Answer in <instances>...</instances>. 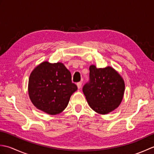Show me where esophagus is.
Returning a JSON list of instances; mask_svg holds the SVG:
<instances>
[{"label": "esophagus", "mask_w": 154, "mask_h": 154, "mask_svg": "<svg viewBox=\"0 0 154 154\" xmlns=\"http://www.w3.org/2000/svg\"><path fill=\"white\" fill-rule=\"evenodd\" d=\"M81 85H82V82H79V83H77V86L78 89H79L81 88Z\"/></svg>", "instance_id": "obj_1"}]
</instances>
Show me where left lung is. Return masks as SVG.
Returning a JSON list of instances; mask_svg holds the SVG:
<instances>
[{
    "label": "left lung",
    "instance_id": "1",
    "mask_svg": "<svg viewBox=\"0 0 154 154\" xmlns=\"http://www.w3.org/2000/svg\"><path fill=\"white\" fill-rule=\"evenodd\" d=\"M90 81L83 92L90 107L100 114H106L119 106L123 99L125 83L122 76L110 66L89 67Z\"/></svg>",
    "mask_w": 154,
    "mask_h": 154
}]
</instances>
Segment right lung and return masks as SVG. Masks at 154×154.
Here are the masks:
<instances>
[{
    "label": "right lung",
    "mask_w": 154,
    "mask_h": 154,
    "mask_svg": "<svg viewBox=\"0 0 154 154\" xmlns=\"http://www.w3.org/2000/svg\"><path fill=\"white\" fill-rule=\"evenodd\" d=\"M28 94L32 104L43 112L56 115L67 107L77 87L71 82L70 71L61 62H42L31 72Z\"/></svg>",
    "instance_id": "1"
}]
</instances>
